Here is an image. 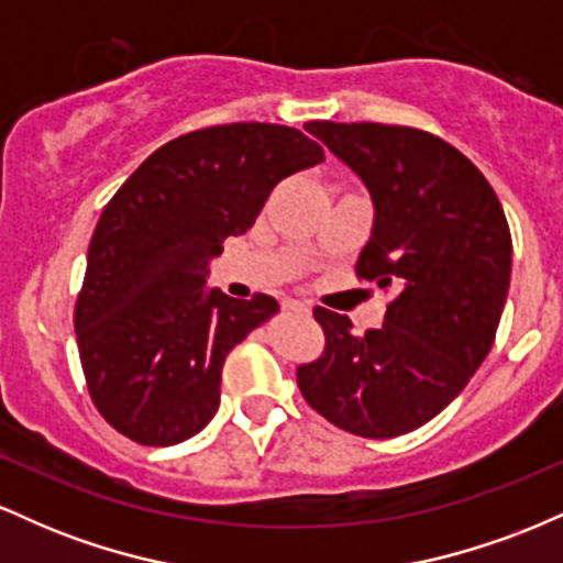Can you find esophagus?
Returning <instances> with one entry per match:
<instances>
[{"label": "esophagus", "mask_w": 563, "mask_h": 563, "mask_svg": "<svg viewBox=\"0 0 563 563\" xmlns=\"http://www.w3.org/2000/svg\"><path fill=\"white\" fill-rule=\"evenodd\" d=\"M283 307L288 309V312H299V314H312V307H309V303H303V301H286L283 303Z\"/></svg>", "instance_id": "obj_1"}]
</instances>
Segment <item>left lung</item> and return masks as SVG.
<instances>
[{"mask_svg":"<svg viewBox=\"0 0 563 563\" xmlns=\"http://www.w3.org/2000/svg\"><path fill=\"white\" fill-rule=\"evenodd\" d=\"M303 129L371 192L357 275L394 299L365 335L346 314L314 309L328 344L299 367V389L349 434H407L466 389L493 349L514 254L506 214L484 174L434 134L367 121Z\"/></svg>","mask_w":563,"mask_h":563,"instance_id":"1","label":"left lung"}]
</instances>
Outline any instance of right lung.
Instances as JSON below:
<instances>
[{"instance_id": "obj_1", "label": "right lung", "mask_w": 563, "mask_h": 563, "mask_svg": "<svg viewBox=\"0 0 563 563\" xmlns=\"http://www.w3.org/2000/svg\"><path fill=\"white\" fill-rule=\"evenodd\" d=\"M322 161L299 129L241 121L166 142L119 187L74 314L89 397L115 431L164 448L214 418L232 346L280 307L267 294L245 301L209 288V264L280 179Z\"/></svg>"}]
</instances>
